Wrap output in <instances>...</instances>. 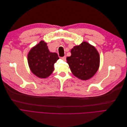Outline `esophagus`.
Listing matches in <instances>:
<instances>
[{
	"mask_svg": "<svg viewBox=\"0 0 127 127\" xmlns=\"http://www.w3.org/2000/svg\"><path fill=\"white\" fill-rule=\"evenodd\" d=\"M61 58H62L63 60H64V61H65V60H66V57H65V56H64V57H62Z\"/></svg>",
	"mask_w": 127,
	"mask_h": 127,
	"instance_id": "34e87169",
	"label": "esophagus"
}]
</instances>
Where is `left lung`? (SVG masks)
Returning <instances> with one entry per match:
<instances>
[{"label":"left lung","mask_w":127,"mask_h":127,"mask_svg":"<svg viewBox=\"0 0 127 127\" xmlns=\"http://www.w3.org/2000/svg\"><path fill=\"white\" fill-rule=\"evenodd\" d=\"M71 53L67 60L75 76L82 80H87L95 74L99 67L100 56L94 46L83 42L74 46Z\"/></svg>","instance_id":"obj_1"}]
</instances>
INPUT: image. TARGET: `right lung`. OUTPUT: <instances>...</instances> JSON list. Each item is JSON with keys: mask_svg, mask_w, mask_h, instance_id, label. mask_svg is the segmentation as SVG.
I'll return each mask as SVG.
<instances>
[{"mask_svg": "<svg viewBox=\"0 0 127 127\" xmlns=\"http://www.w3.org/2000/svg\"><path fill=\"white\" fill-rule=\"evenodd\" d=\"M59 58L56 53L50 52L47 43L41 41L29 51L28 63L32 73L41 78L49 77L54 70V65Z\"/></svg>", "mask_w": 127, "mask_h": 127, "instance_id": "right-lung-1", "label": "right lung"}]
</instances>
